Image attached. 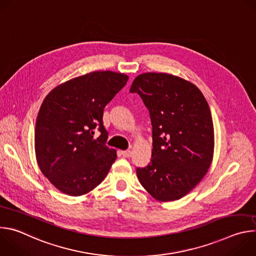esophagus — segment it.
<instances>
[{
	"label": "esophagus",
	"instance_id": "1",
	"mask_svg": "<svg viewBox=\"0 0 256 256\" xmlns=\"http://www.w3.org/2000/svg\"><path fill=\"white\" fill-rule=\"evenodd\" d=\"M122 155L126 158H130L132 156V151L130 150H126V151H122Z\"/></svg>",
	"mask_w": 256,
	"mask_h": 256
}]
</instances>
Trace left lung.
I'll list each match as a JSON object with an SVG mask.
<instances>
[{
  "mask_svg": "<svg viewBox=\"0 0 256 256\" xmlns=\"http://www.w3.org/2000/svg\"><path fill=\"white\" fill-rule=\"evenodd\" d=\"M130 92L140 95L152 124L151 162L136 168V176L157 200H179L202 179L212 160L210 106L196 85L165 72L138 75Z\"/></svg>",
  "mask_w": 256,
  "mask_h": 256,
  "instance_id": "obj_1",
  "label": "left lung"
}]
</instances>
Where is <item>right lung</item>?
Listing matches in <instances>:
<instances>
[{
	"instance_id": "right-lung-1",
	"label": "right lung",
	"mask_w": 256,
	"mask_h": 256,
	"mask_svg": "<svg viewBox=\"0 0 256 256\" xmlns=\"http://www.w3.org/2000/svg\"><path fill=\"white\" fill-rule=\"evenodd\" d=\"M128 80L122 72H92L58 86L44 100L35 124L36 159L60 192L79 196L106 177L116 152L106 146L103 110Z\"/></svg>"
}]
</instances>
